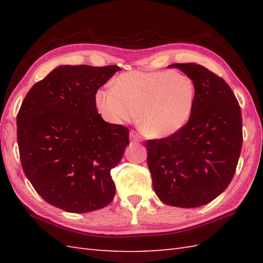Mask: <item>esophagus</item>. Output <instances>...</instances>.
Masks as SVG:
<instances>
[{"instance_id": "34e87169", "label": "esophagus", "mask_w": 263, "mask_h": 263, "mask_svg": "<svg viewBox=\"0 0 263 263\" xmlns=\"http://www.w3.org/2000/svg\"><path fill=\"white\" fill-rule=\"evenodd\" d=\"M142 140L141 136L139 135V133L137 131H131L130 132V141L131 142H140Z\"/></svg>"}]
</instances>
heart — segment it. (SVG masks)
I'll return each mask as SVG.
<instances>
[{
  "label": "heart",
  "mask_w": 263,
  "mask_h": 263,
  "mask_svg": "<svg viewBox=\"0 0 263 263\" xmlns=\"http://www.w3.org/2000/svg\"><path fill=\"white\" fill-rule=\"evenodd\" d=\"M197 89L191 78L175 71H131L95 96L97 109L115 124L136 120L144 135L166 138L178 132L191 117Z\"/></svg>",
  "instance_id": "1"
}]
</instances>
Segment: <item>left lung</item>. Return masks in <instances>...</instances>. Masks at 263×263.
<instances>
[{"mask_svg":"<svg viewBox=\"0 0 263 263\" xmlns=\"http://www.w3.org/2000/svg\"><path fill=\"white\" fill-rule=\"evenodd\" d=\"M193 80V113L180 131L146 142L147 164L161 202L195 208L230 185L243 143L242 111L227 82L202 65L174 63Z\"/></svg>","mask_w":263,"mask_h":263,"instance_id":"left-lung-1","label":"left lung"}]
</instances>
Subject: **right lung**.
Listing matches in <instances>:
<instances>
[{
  "label": "right lung",
  "instance_id": "obj_1",
  "mask_svg": "<svg viewBox=\"0 0 263 263\" xmlns=\"http://www.w3.org/2000/svg\"><path fill=\"white\" fill-rule=\"evenodd\" d=\"M117 65H61L36 82L16 116L21 166L41 197L68 212H89L115 195L110 170L128 143V128L105 122L98 89Z\"/></svg>",
  "mask_w": 263,
  "mask_h": 263
}]
</instances>
